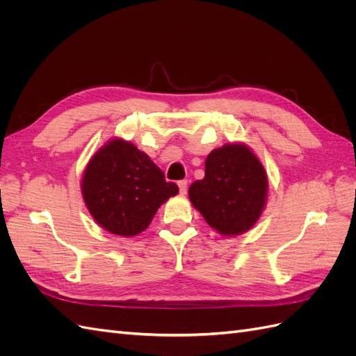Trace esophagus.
I'll return each mask as SVG.
<instances>
[{"mask_svg":"<svg viewBox=\"0 0 356 356\" xmlns=\"http://www.w3.org/2000/svg\"><path fill=\"white\" fill-rule=\"evenodd\" d=\"M178 187H179V193H181V195H186V193H187V187H188L187 179L178 181Z\"/></svg>","mask_w":356,"mask_h":356,"instance_id":"34e87169","label":"esophagus"}]
</instances>
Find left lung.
Here are the masks:
<instances>
[{
  "instance_id": "left-lung-1",
  "label": "left lung",
  "mask_w": 356,
  "mask_h": 356,
  "mask_svg": "<svg viewBox=\"0 0 356 356\" xmlns=\"http://www.w3.org/2000/svg\"><path fill=\"white\" fill-rule=\"evenodd\" d=\"M267 177L250 148L230 144L213 149L204 178L188 188L190 200L212 229L225 236L250 230L266 204Z\"/></svg>"
}]
</instances>
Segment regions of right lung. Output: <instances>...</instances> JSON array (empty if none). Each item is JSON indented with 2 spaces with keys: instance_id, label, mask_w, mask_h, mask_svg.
I'll use <instances>...</instances> for the list:
<instances>
[{
  "instance_id": "1",
  "label": "right lung",
  "mask_w": 356,
  "mask_h": 356,
  "mask_svg": "<svg viewBox=\"0 0 356 356\" xmlns=\"http://www.w3.org/2000/svg\"><path fill=\"white\" fill-rule=\"evenodd\" d=\"M81 190L96 222L110 233L135 236L148 227L161 203L177 195L178 186L134 144L114 139L89 161Z\"/></svg>"
}]
</instances>
